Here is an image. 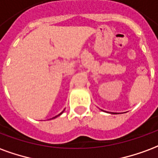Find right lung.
<instances>
[{
	"instance_id": "1",
	"label": "right lung",
	"mask_w": 158,
	"mask_h": 158,
	"mask_svg": "<svg viewBox=\"0 0 158 158\" xmlns=\"http://www.w3.org/2000/svg\"><path fill=\"white\" fill-rule=\"evenodd\" d=\"M64 110H65V109H64ZM64 110H63V111H62V112H61V113H60V114H59L58 115H56V116H55V117H54V118H56V117H58V116H59V115H60V114H61L62 113L64 112Z\"/></svg>"
}]
</instances>
